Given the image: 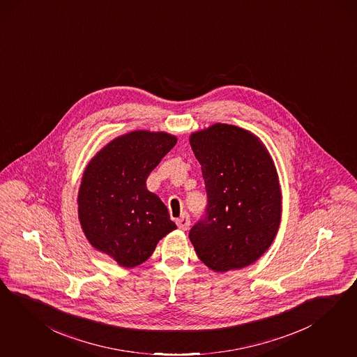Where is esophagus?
I'll list each match as a JSON object with an SVG mask.
<instances>
[{
    "label": "esophagus",
    "instance_id": "esophagus-1",
    "mask_svg": "<svg viewBox=\"0 0 357 357\" xmlns=\"http://www.w3.org/2000/svg\"><path fill=\"white\" fill-rule=\"evenodd\" d=\"M176 223H177L178 229H181V230L184 231L188 230L189 226H190V218H189L188 214H184L181 218H178L176 220Z\"/></svg>",
    "mask_w": 357,
    "mask_h": 357
}]
</instances>
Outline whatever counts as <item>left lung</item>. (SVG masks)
<instances>
[{"label": "left lung", "mask_w": 357, "mask_h": 357, "mask_svg": "<svg viewBox=\"0 0 357 357\" xmlns=\"http://www.w3.org/2000/svg\"><path fill=\"white\" fill-rule=\"evenodd\" d=\"M190 146L207 195L205 217L189 232L199 260L220 273L252 264L281 220L275 162L252 132L226 123L193 132Z\"/></svg>", "instance_id": "8db88e82"}]
</instances>
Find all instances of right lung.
Instances as JSON below:
<instances>
[{"mask_svg":"<svg viewBox=\"0 0 357 357\" xmlns=\"http://www.w3.org/2000/svg\"><path fill=\"white\" fill-rule=\"evenodd\" d=\"M176 142L161 131H131L107 143L84 171L77 198L81 227L96 250L121 266L144 263L158 242L176 230L167 206L146 186Z\"/></svg>","mask_w":357,"mask_h":357,"instance_id":"obj_1","label":"right lung"}]
</instances>
